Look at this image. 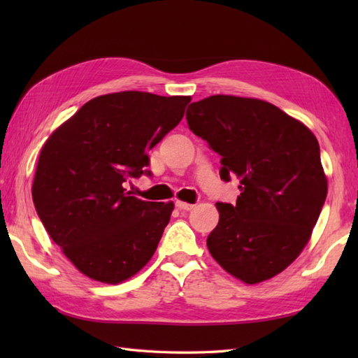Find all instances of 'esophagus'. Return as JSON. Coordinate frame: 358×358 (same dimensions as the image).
Listing matches in <instances>:
<instances>
[{"label": "esophagus", "instance_id": "obj_1", "mask_svg": "<svg viewBox=\"0 0 358 358\" xmlns=\"http://www.w3.org/2000/svg\"><path fill=\"white\" fill-rule=\"evenodd\" d=\"M175 206H177L180 210H191V209H194V204H189V203L180 201V200L175 203Z\"/></svg>", "mask_w": 358, "mask_h": 358}]
</instances>
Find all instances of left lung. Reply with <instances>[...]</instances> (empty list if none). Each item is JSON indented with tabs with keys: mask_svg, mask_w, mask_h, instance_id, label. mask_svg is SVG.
<instances>
[{
	"mask_svg": "<svg viewBox=\"0 0 358 358\" xmlns=\"http://www.w3.org/2000/svg\"><path fill=\"white\" fill-rule=\"evenodd\" d=\"M186 120L222 157L220 178L240 180L237 203H217L210 255L248 285L272 278L306 246L328 194L315 135L277 106L232 95L192 103Z\"/></svg>",
	"mask_w": 358,
	"mask_h": 358,
	"instance_id": "obj_1",
	"label": "left lung"
}]
</instances>
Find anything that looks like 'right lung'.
Masks as SVG:
<instances>
[{
	"instance_id": "right-lung-1",
	"label": "right lung",
	"mask_w": 358,
	"mask_h": 358,
	"mask_svg": "<svg viewBox=\"0 0 358 358\" xmlns=\"http://www.w3.org/2000/svg\"><path fill=\"white\" fill-rule=\"evenodd\" d=\"M189 101L136 90L96 96L43 146L32 186L36 214L89 278L117 285L154 255L173 203L138 200L124 186L150 177L148 152L180 123Z\"/></svg>"
}]
</instances>
